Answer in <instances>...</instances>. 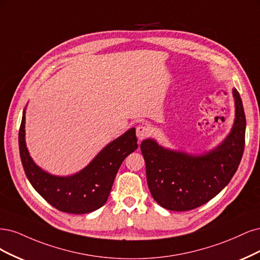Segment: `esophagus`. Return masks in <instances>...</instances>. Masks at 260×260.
<instances>
[{
  "label": "esophagus",
  "instance_id": "obj_1",
  "mask_svg": "<svg viewBox=\"0 0 260 260\" xmlns=\"http://www.w3.org/2000/svg\"><path fill=\"white\" fill-rule=\"evenodd\" d=\"M149 128L145 125H139V126L136 128V136L139 140H142L144 138H146L149 135Z\"/></svg>",
  "mask_w": 260,
  "mask_h": 260
}]
</instances>
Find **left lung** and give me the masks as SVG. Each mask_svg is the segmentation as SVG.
<instances>
[{"label":"left lung","mask_w":260,"mask_h":260,"mask_svg":"<svg viewBox=\"0 0 260 260\" xmlns=\"http://www.w3.org/2000/svg\"><path fill=\"white\" fill-rule=\"evenodd\" d=\"M234 122L220 144L200 154L164 148L153 138L141 142L147 182L155 202L175 212L207 203L228 185L244 151L246 120L239 91L232 88Z\"/></svg>","instance_id":"obj_1"}]
</instances>
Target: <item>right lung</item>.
<instances>
[{"label": "right lung", "instance_id": "right-lung-1", "mask_svg": "<svg viewBox=\"0 0 260 260\" xmlns=\"http://www.w3.org/2000/svg\"><path fill=\"white\" fill-rule=\"evenodd\" d=\"M26 108L19 129V153L24 173L32 187L58 211L87 214L108 200L114 178L124 158L138 148L136 129L132 127L112 140L84 169L69 176L53 175L41 169L31 157L26 144Z\"/></svg>", "mask_w": 260, "mask_h": 260}]
</instances>
